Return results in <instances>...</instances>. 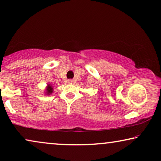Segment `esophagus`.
Masks as SVG:
<instances>
[{"mask_svg": "<svg viewBox=\"0 0 161 161\" xmlns=\"http://www.w3.org/2000/svg\"><path fill=\"white\" fill-rule=\"evenodd\" d=\"M68 82H69V83H73L74 80H68Z\"/></svg>", "mask_w": 161, "mask_h": 161, "instance_id": "34e87169", "label": "esophagus"}]
</instances>
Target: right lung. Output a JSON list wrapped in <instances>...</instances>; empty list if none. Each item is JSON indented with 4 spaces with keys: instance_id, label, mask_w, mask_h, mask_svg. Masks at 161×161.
Returning <instances> with one entry per match:
<instances>
[{
    "instance_id": "right-lung-1",
    "label": "right lung",
    "mask_w": 161,
    "mask_h": 161,
    "mask_svg": "<svg viewBox=\"0 0 161 161\" xmlns=\"http://www.w3.org/2000/svg\"><path fill=\"white\" fill-rule=\"evenodd\" d=\"M53 92V86L50 84H47V87L46 88V94L47 95H50Z\"/></svg>"
}]
</instances>
